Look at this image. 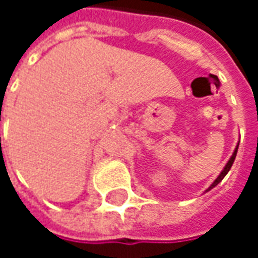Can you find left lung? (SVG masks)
Instances as JSON below:
<instances>
[{
  "label": "left lung",
  "instance_id": "left-lung-1",
  "mask_svg": "<svg viewBox=\"0 0 258 258\" xmlns=\"http://www.w3.org/2000/svg\"><path fill=\"white\" fill-rule=\"evenodd\" d=\"M238 146H239V145H236V149L233 151L232 156H231V159L228 160V163H227V164H225V167H224V170H222L221 173H220V175L217 177L216 181H214V182H213V184H211L210 186H209V189L206 190V192H209V190L213 189V188H214L216 185L220 184V182H221V181H222V178H224V177H225V175H227V174H228V171L231 170V167H232V164H233V160H235V157H236V152H238Z\"/></svg>",
  "mask_w": 258,
  "mask_h": 258
}]
</instances>
